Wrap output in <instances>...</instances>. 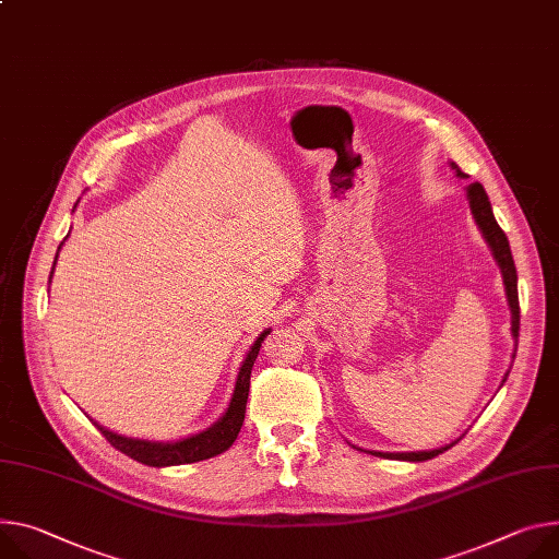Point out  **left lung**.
Returning <instances> with one entry per match:
<instances>
[{
	"label": "left lung",
	"instance_id": "obj_1",
	"mask_svg": "<svg viewBox=\"0 0 559 559\" xmlns=\"http://www.w3.org/2000/svg\"><path fill=\"white\" fill-rule=\"evenodd\" d=\"M452 169L456 171V176L464 178L466 174L456 167L454 163H450ZM468 191V200H471V210H473V216L484 234V238L488 240L495 259L501 267V276H503V285H506V296H509V306H511V314H513V336L518 341L520 336V296H518V270H515V261H513V253H511V245H509V238H506L503 229L497 225L495 216H492V210H490V200L484 191V187L479 182H473L466 187ZM518 352V347H515ZM509 377V374H506ZM506 381V379H503ZM460 441V439H456ZM456 441H452L450 445H443V448H437V450H428V452H372V454H379V456H385V460H403V462H426V460H432V456L441 454L443 450L452 448Z\"/></svg>",
	"mask_w": 559,
	"mask_h": 559
}]
</instances>
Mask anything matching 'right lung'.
<instances>
[{"mask_svg":"<svg viewBox=\"0 0 559 559\" xmlns=\"http://www.w3.org/2000/svg\"><path fill=\"white\" fill-rule=\"evenodd\" d=\"M58 261V259H56ZM56 265V263H53ZM270 334V330H265L257 343L251 345V349L247 352V357L240 366L238 379H236V388L229 401V408L225 411V415L207 430H202L200 435L187 437L182 441L176 443H156V441H144V439H129V437H120L107 428H103L99 424L97 430L103 432V437L120 452H124L131 460L144 464V466H154V468H163V466H180V464H193V462H202V460H212V456L225 452L238 437L240 426L245 421V405H247V394H249V377H251V368L253 361L259 357L261 343L265 341V336Z\"/></svg>","mask_w":559,"mask_h":559,"instance_id":"1","label":"right lung"}]
</instances>
